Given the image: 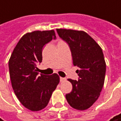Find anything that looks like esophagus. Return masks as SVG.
I'll return each instance as SVG.
<instances>
[{
	"label": "esophagus",
	"mask_w": 121,
	"mask_h": 121,
	"mask_svg": "<svg viewBox=\"0 0 121 121\" xmlns=\"http://www.w3.org/2000/svg\"><path fill=\"white\" fill-rule=\"evenodd\" d=\"M65 80H66V78H65L60 77V82H63V81H65Z\"/></svg>",
	"instance_id": "34e87169"
}]
</instances>
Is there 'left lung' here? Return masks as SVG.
Here are the masks:
<instances>
[{"instance_id": "left-lung-1", "label": "left lung", "mask_w": 121, "mask_h": 121, "mask_svg": "<svg viewBox=\"0 0 121 121\" xmlns=\"http://www.w3.org/2000/svg\"><path fill=\"white\" fill-rule=\"evenodd\" d=\"M58 35L70 47L73 63L77 66L78 81L69 78L73 90L65 95L68 104L77 110L90 108L104 86L106 63L101 47L83 31L57 29Z\"/></svg>"}]
</instances>
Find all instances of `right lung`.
<instances>
[{
	"label": "right lung",
	"mask_w": 121,
	"mask_h": 121,
	"mask_svg": "<svg viewBox=\"0 0 121 121\" xmlns=\"http://www.w3.org/2000/svg\"><path fill=\"white\" fill-rule=\"evenodd\" d=\"M56 38L54 30L27 33L20 39L9 60L14 93L22 104L33 111L46 107L60 82L58 74L39 75L37 67L42 62L43 46Z\"/></svg>",
	"instance_id": "1"
}]
</instances>
